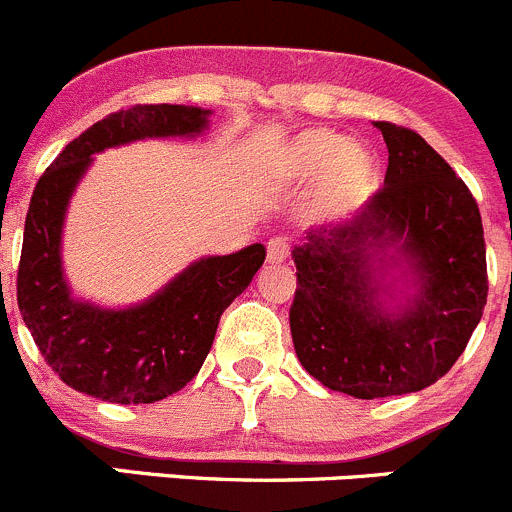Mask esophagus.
Returning <instances> with one entry per match:
<instances>
[{
  "label": "esophagus",
  "mask_w": 512,
  "mask_h": 512,
  "mask_svg": "<svg viewBox=\"0 0 512 512\" xmlns=\"http://www.w3.org/2000/svg\"><path fill=\"white\" fill-rule=\"evenodd\" d=\"M266 258L268 263H283L288 258V241L283 236H276V239L268 241L266 246Z\"/></svg>",
  "instance_id": "34e87169"
}]
</instances>
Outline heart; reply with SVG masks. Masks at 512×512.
<instances>
[{
	"label": "heart",
	"mask_w": 512,
	"mask_h": 512,
	"mask_svg": "<svg viewBox=\"0 0 512 512\" xmlns=\"http://www.w3.org/2000/svg\"><path fill=\"white\" fill-rule=\"evenodd\" d=\"M283 179L306 184L321 176L316 191L318 211L338 214L361 199L373 179V156L363 146L346 144L328 129L303 131L281 159Z\"/></svg>",
	"instance_id": "1"
}]
</instances>
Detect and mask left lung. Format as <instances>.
I'll return each instance as SVG.
<instances>
[{"label": "left lung", "instance_id": "obj_1", "mask_svg": "<svg viewBox=\"0 0 512 512\" xmlns=\"http://www.w3.org/2000/svg\"><path fill=\"white\" fill-rule=\"evenodd\" d=\"M388 146L383 189L346 224L293 249L291 336L301 366L353 398L433 386L468 346L488 301L478 204L416 131L376 121ZM391 270L411 277L398 307ZM383 295H388L383 299Z\"/></svg>", "mask_w": 512, "mask_h": 512}]
</instances>
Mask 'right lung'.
<instances>
[{"instance_id":"obj_1","label":"right lung","mask_w":512,"mask_h":512,"mask_svg":"<svg viewBox=\"0 0 512 512\" xmlns=\"http://www.w3.org/2000/svg\"><path fill=\"white\" fill-rule=\"evenodd\" d=\"M209 109L136 104L96 121L69 141L34 186L24 221L17 303L44 361L74 391L99 401L154 403L181 391L204 366L219 318L263 266L251 244L229 256H206L161 291L129 308H101L72 296L62 268L69 199L91 156L139 139L196 136Z\"/></svg>"}]
</instances>
